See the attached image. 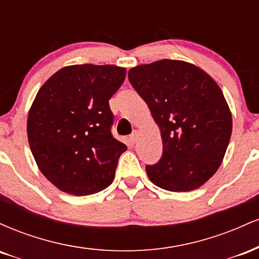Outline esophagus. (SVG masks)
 <instances>
[{"mask_svg":"<svg viewBox=\"0 0 259 259\" xmlns=\"http://www.w3.org/2000/svg\"><path fill=\"white\" fill-rule=\"evenodd\" d=\"M129 139H130V141L133 142V144H135V142L139 140V133L138 132H134L132 135H130Z\"/></svg>","mask_w":259,"mask_h":259,"instance_id":"34e87169","label":"esophagus"}]
</instances>
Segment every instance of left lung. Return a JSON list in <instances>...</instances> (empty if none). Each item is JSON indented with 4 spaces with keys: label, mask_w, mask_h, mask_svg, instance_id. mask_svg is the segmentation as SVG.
Returning <instances> with one entry per match:
<instances>
[{
    "label": "left lung",
    "mask_w": 259,
    "mask_h": 259,
    "mask_svg": "<svg viewBox=\"0 0 259 259\" xmlns=\"http://www.w3.org/2000/svg\"><path fill=\"white\" fill-rule=\"evenodd\" d=\"M127 78L162 134V157L146 165L150 180L174 192L203 185L218 170L233 129L221 88L196 65L171 59L132 68Z\"/></svg>",
    "instance_id": "obj_1"
}]
</instances>
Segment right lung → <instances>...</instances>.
<instances>
[{"label":"right lung","mask_w":259,"mask_h":259,"mask_svg":"<svg viewBox=\"0 0 259 259\" xmlns=\"http://www.w3.org/2000/svg\"><path fill=\"white\" fill-rule=\"evenodd\" d=\"M125 74L117 65H70L38 90L26 125L29 145L41 173L62 191L96 194L114 179L126 146L112 134L109 100Z\"/></svg>","instance_id":"obj_1"}]
</instances>
